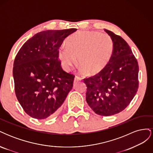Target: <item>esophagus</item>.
I'll list each match as a JSON object with an SVG mask.
<instances>
[{
	"mask_svg": "<svg viewBox=\"0 0 153 153\" xmlns=\"http://www.w3.org/2000/svg\"><path fill=\"white\" fill-rule=\"evenodd\" d=\"M82 78L80 76H76L75 77V80H74V82H78V81H81Z\"/></svg>",
	"mask_w": 153,
	"mask_h": 153,
	"instance_id": "34e87169",
	"label": "esophagus"
}]
</instances>
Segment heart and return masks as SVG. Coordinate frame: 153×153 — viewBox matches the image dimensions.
I'll list each match as a JSON object with an SVG mask.
<instances>
[{"instance_id": "1", "label": "heart", "mask_w": 153, "mask_h": 153, "mask_svg": "<svg viewBox=\"0 0 153 153\" xmlns=\"http://www.w3.org/2000/svg\"><path fill=\"white\" fill-rule=\"evenodd\" d=\"M114 46L112 39L98 32L82 31L69 37L66 47L58 51V57L64 69L69 70L76 62L82 71L93 75L108 65L112 59Z\"/></svg>"}]
</instances>
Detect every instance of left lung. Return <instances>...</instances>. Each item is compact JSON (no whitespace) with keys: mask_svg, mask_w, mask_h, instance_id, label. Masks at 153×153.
<instances>
[{"mask_svg":"<svg viewBox=\"0 0 153 153\" xmlns=\"http://www.w3.org/2000/svg\"><path fill=\"white\" fill-rule=\"evenodd\" d=\"M105 31L114 43L112 59L103 71L84 82L88 105L96 114L109 116L122 112L135 96L139 68L126 41L112 31Z\"/></svg>","mask_w":153,"mask_h":153,"instance_id":"left-lung-1","label":"left lung"}]
</instances>
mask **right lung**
I'll list each match as a JSON object with an SVG mask.
<instances>
[{
    "label": "right lung",
    "mask_w": 153,
    "mask_h": 153,
    "mask_svg": "<svg viewBox=\"0 0 153 153\" xmlns=\"http://www.w3.org/2000/svg\"><path fill=\"white\" fill-rule=\"evenodd\" d=\"M76 29L38 32L23 45L13 64L16 98L27 114L37 119L56 115L73 85L75 75L64 71L58 51Z\"/></svg>",
    "instance_id": "add662e5"
}]
</instances>
